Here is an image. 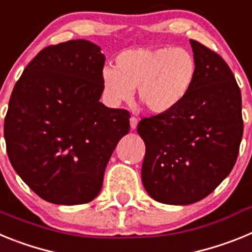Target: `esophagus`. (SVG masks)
I'll return each mask as SVG.
<instances>
[{
  "mask_svg": "<svg viewBox=\"0 0 252 252\" xmlns=\"http://www.w3.org/2000/svg\"><path fill=\"white\" fill-rule=\"evenodd\" d=\"M137 124H139V120L136 117H131L130 119V126H131V130H135L137 127Z\"/></svg>",
  "mask_w": 252,
  "mask_h": 252,
  "instance_id": "34e87169",
  "label": "esophagus"
}]
</instances>
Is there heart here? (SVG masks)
I'll use <instances>...</instances> for the list:
<instances>
[{"mask_svg": "<svg viewBox=\"0 0 252 252\" xmlns=\"http://www.w3.org/2000/svg\"><path fill=\"white\" fill-rule=\"evenodd\" d=\"M116 69L104 66L101 79L108 102L139 101L153 115L174 111L188 97L198 73L197 59L186 48H136L120 53Z\"/></svg>", "mask_w": 252, "mask_h": 252, "instance_id": "b5f03b06", "label": "heart"}]
</instances>
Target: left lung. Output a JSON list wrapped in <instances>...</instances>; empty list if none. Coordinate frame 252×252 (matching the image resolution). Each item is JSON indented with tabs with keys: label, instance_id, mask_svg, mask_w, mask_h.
I'll return each instance as SVG.
<instances>
[{
	"label": "left lung",
	"instance_id": "1",
	"mask_svg": "<svg viewBox=\"0 0 252 252\" xmlns=\"http://www.w3.org/2000/svg\"><path fill=\"white\" fill-rule=\"evenodd\" d=\"M190 45L198 73L188 97L137 125L146 146L142 184L164 204H192L212 193L232 170L244 132L241 91L230 66L195 40Z\"/></svg>",
	"mask_w": 252,
	"mask_h": 252
}]
</instances>
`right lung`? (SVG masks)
Returning <instances> with one entry per match:
<instances>
[{
	"instance_id": "add662e5",
	"label": "right lung",
	"mask_w": 252,
	"mask_h": 252,
	"mask_svg": "<svg viewBox=\"0 0 252 252\" xmlns=\"http://www.w3.org/2000/svg\"><path fill=\"white\" fill-rule=\"evenodd\" d=\"M104 60L88 40L50 45L13 87L3 127L8 159L50 203L94 199L116 145L130 131L127 111L99 102Z\"/></svg>"
}]
</instances>
